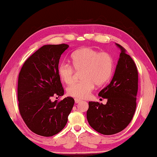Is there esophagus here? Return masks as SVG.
Instances as JSON below:
<instances>
[{
    "mask_svg": "<svg viewBox=\"0 0 157 157\" xmlns=\"http://www.w3.org/2000/svg\"><path fill=\"white\" fill-rule=\"evenodd\" d=\"M81 102V101L80 100H79V99H77V98H75V102L76 103H78V102Z\"/></svg>",
    "mask_w": 157,
    "mask_h": 157,
    "instance_id": "obj_1",
    "label": "esophagus"
}]
</instances>
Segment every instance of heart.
Wrapping results in <instances>:
<instances>
[{"mask_svg": "<svg viewBox=\"0 0 157 157\" xmlns=\"http://www.w3.org/2000/svg\"><path fill=\"white\" fill-rule=\"evenodd\" d=\"M72 65L63 63L59 65L58 74L67 84L73 81L75 70L81 71L82 82L71 84L67 88V93L77 99L88 97L96 86H102L111 79L113 70V60L109 53L99 52L92 48H83L71 56Z\"/></svg>", "mask_w": 157, "mask_h": 157, "instance_id": "1", "label": "heart"}]
</instances>
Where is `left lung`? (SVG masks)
<instances>
[{
	"instance_id": "8db88e82",
	"label": "left lung",
	"mask_w": 157,
	"mask_h": 157,
	"mask_svg": "<svg viewBox=\"0 0 157 157\" xmlns=\"http://www.w3.org/2000/svg\"><path fill=\"white\" fill-rule=\"evenodd\" d=\"M119 59L111 83L99 92L107 99L106 105L89 102L87 119L100 134L113 135L121 132L134 117L136 109L138 73L134 60L121 45Z\"/></svg>"
}]
</instances>
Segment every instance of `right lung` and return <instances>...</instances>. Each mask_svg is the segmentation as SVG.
I'll return each instance as SVG.
<instances>
[{
  "label": "right lung",
  "mask_w": 157,
  "mask_h": 157,
  "mask_svg": "<svg viewBox=\"0 0 157 157\" xmlns=\"http://www.w3.org/2000/svg\"><path fill=\"white\" fill-rule=\"evenodd\" d=\"M69 46H42L23 63L19 73L17 99L20 115L35 134L50 137L65 128L74 105L72 97L52 102L64 94L58 74L59 59Z\"/></svg>",
  "instance_id": "add662e5"
}]
</instances>
